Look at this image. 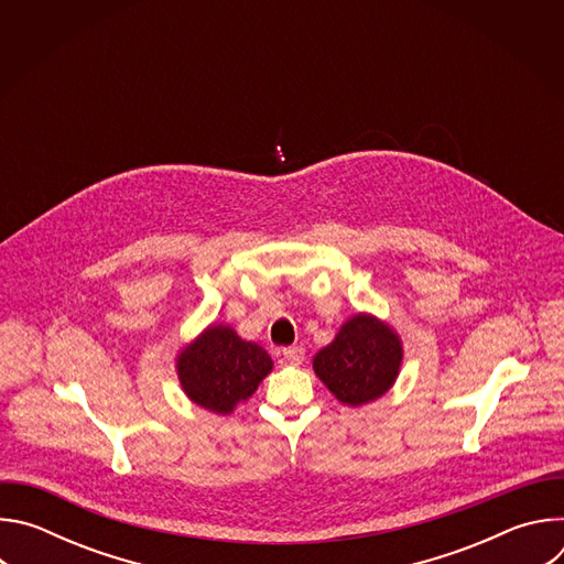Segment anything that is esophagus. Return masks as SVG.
<instances>
[{
    "label": "esophagus",
    "instance_id": "1",
    "mask_svg": "<svg viewBox=\"0 0 564 564\" xmlns=\"http://www.w3.org/2000/svg\"><path fill=\"white\" fill-rule=\"evenodd\" d=\"M303 357H305V350H303V348H299V346L283 348V359H285L288 364H292V366H299V364L303 361Z\"/></svg>",
    "mask_w": 564,
    "mask_h": 564
}]
</instances>
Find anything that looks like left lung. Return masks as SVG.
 Instances as JSON below:
<instances>
[{
  "instance_id": "1",
  "label": "left lung",
  "mask_w": 564,
  "mask_h": 564,
  "mask_svg": "<svg viewBox=\"0 0 564 564\" xmlns=\"http://www.w3.org/2000/svg\"><path fill=\"white\" fill-rule=\"evenodd\" d=\"M401 361L404 344L399 333L388 321L357 312L344 321L335 339L314 355L312 368L337 401L359 409L394 386Z\"/></svg>"
}]
</instances>
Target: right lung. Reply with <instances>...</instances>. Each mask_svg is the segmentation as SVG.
<instances>
[{
	"label": "right lung",
	"mask_w": 564,
	"mask_h": 564,
	"mask_svg": "<svg viewBox=\"0 0 564 564\" xmlns=\"http://www.w3.org/2000/svg\"><path fill=\"white\" fill-rule=\"evenodd\" d=\"M272 366L263 346L238 337L227 324H209L176 355L183 392L196 406L218 415H229L248 401Z\"/></svg>",
	"instance_id": "add662e5"
}]
</instances>
